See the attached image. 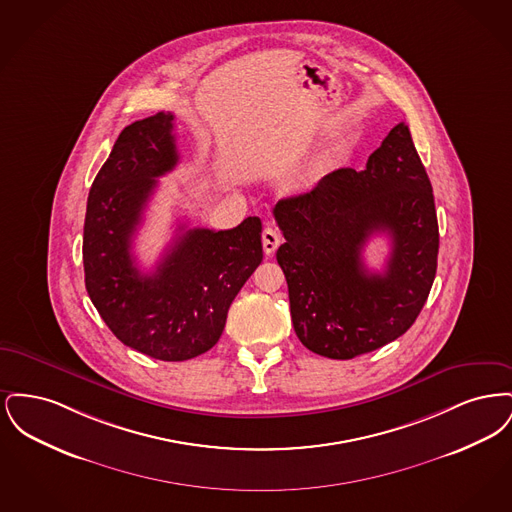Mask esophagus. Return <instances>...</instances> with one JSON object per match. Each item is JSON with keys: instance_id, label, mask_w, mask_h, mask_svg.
<instances>
[{"instance_id": "1", "label": "esophagus", "mask_w": 512, "mask_h": 512, "mask_svg": "<svg viewBox=\"0 0 512 512\" xmlns=\"http://www.w3.org/2000/svg\"><path fill=\"white\" fill-rule=\"evenodd\" d=\"M278 245H280V234L274 228H265L263 230V249H265V253L272 255Z\"/></svg>"}]
</instances>
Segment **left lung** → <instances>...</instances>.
<instances>
[{
  "instance_id": "left-lung-1",
  "label": "left lung",
  "mask_w": 512,
  "mask_h": 512,
  "mask_svg": "<svg viewBox=\"0 0 512 512\" xmlns=\"http://www.w3.org/2000/svg\"><path fill=\"white\" fill-rule=\"evenodd\" d=\"M286 242L276 259L286 274L293 330L313 353L353 359L403 336L420 315L438 268L432 184L405 122L393 126L365 171L338 169L307 194L276 203ZM388 233L384 273H370L362 249Z\"/></svg>"
}]
</instances>
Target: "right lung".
<instances>
[{"label": "right lung", "instance_id": "add662e5", "mask_svg": "<svg viewBox=\"0 0 512 512\" xmlns=\"http://www.w3.org/2000/svg\"><path fill=\"white\" fill-rule=\"evenodd\" d=\"M174 115L157 113L119 134L88 195L84 220L86 290L119 340L159 361H188L209 351L228 309L263 261L261 219L232 230L180 234L155 270L134 263L132 240L157 178L178 163Z\"/></svg>", "mask_w": 512, "mask_h": 512}]
</instances>
